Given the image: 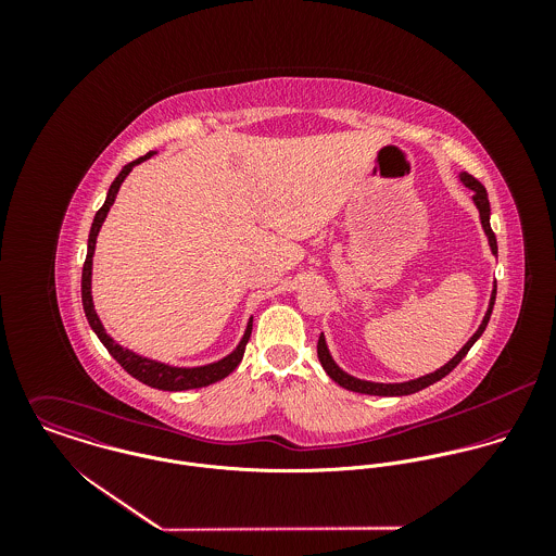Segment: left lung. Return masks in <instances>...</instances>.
I'll return each instance as SVG.
<instances>
[{
    "instance_id": "1",
    "label": "left lung",
    "mask_w": 556,
    "mask_h": 556,
    "mask_svg": "<svg viewBox=\"0 0 556 556\" xmlns=\"http://www.w3.org/2000/svg\"><path fill=\"white\" fill-rule=\"evenodd\" d=\"M460 177H463V181H465V184L476 192V194H473V201H476L477 210H479V216H481V227H483V231H485V236H488V241H490L492 252L496 254V252H498V248H496L494 231L490 229V201H488L485 188L477 181L473 175H469V173H463ZM494 300H496V289L492 291L490 308H488L485 317L481 320V325H479L476 336H473V338L463 346V351H460L452 362H447L441 370H437V372H432V375H428V377H421V379H417V381L396 383V386H386V383H368V381L353 379V377L344 375V372L333 364V359L329 357V351H327V344H325V338H323V336L318 338V362H320V366L325 368V372L329 375V379H333V381H336L340 388H344V390H351V392H357V394H370V396H406V394H415V392H419V390H424V388H428V386H432V383L441 381L443 377H447V375H450V372H452V370H454V368H456V366L467 357L469 349L476 344L477 338L483 333V329H485V325H488V320H490Z\"/></svg>"
}]
</instances>
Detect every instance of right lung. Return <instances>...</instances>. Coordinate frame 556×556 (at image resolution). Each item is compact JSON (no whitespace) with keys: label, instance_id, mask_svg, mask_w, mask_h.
I'll return each instance as SVG.
<instances>
[{"label":"right lung","instance_id":"obj_1","mask_svg":"<svg viewBox=\"0 0 556 556\" xmlns=\"http://www.w3.org/2000/svg\"><path fill=\"white\" fill-rule=\"evenodd\" d=\"M154 152H148L146 156L141 159L132 160L128 162L119 175L115 177V181L111 184L109 188V194H106V201L104 205L96 212L93 216V223H91V231H89V239H87V256H85V263H83V276H80V298H83V311H85V317L89 320L91 329L96 331V336L100 338V342L106 346V351L113 355V359L130 375L135 377L137 381L150 386V388H156V390H166V392H181V390H194V388H205V386H212L216 381H223L225 377H229L241 362L243 357V351H245V344L250 340V333H252V320L248 323V329L239 342L238 349L225 357L223 362L218 364H210V366H201V368H173V366H164L159 362H152V359H146V357H139L135 353H130L128 349H122L119 344H115L100 318L93 311V304H91V256H93V245H96V238H98V231L106 218V212L111 210L113 201H115V194L122 186V181L126 179V175L132 170L135 164L143 162V160L152 159Z\"/></svg>","mask_w":556,"mask_h":556}]
</instances>
